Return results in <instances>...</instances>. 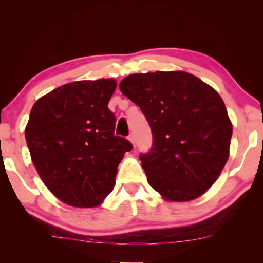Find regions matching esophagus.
Listing matches in <instances>:
<instances>
[{
    "label": "esophagus",
    "instance_id": "1",
    "mask_svg": "<svg viewBox=\"0 0 263 263\" xmlns=\"http://www.w3.org/2000/svg\"><path fill=\"white\" fill-rule=\"evenodd\" d=\"M128 140L132 142L133 146H136V138H135V135H133V133H131V135L128 136Z\"/></svg>",
    "mask_w": 263,
    "mask_h": 263
}]
</instances>
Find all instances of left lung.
<instances>
[{"instance_id":"obj_1","label":"left lung","mask_w":263,"mask_h":263,"mask_svg":"<svg viewBox=\"0 0 263 263\" xmlns=\"http://www.w3.org/2000/svg\"><path fill=\"white\" fill-rule=\"evenodd\" d=\"M119 89L152 131V147L139 155L149 185L168 201L205 193L228 161L232 137L219 94L185 72L128 75Z\"/></svg>"}]
</instances>
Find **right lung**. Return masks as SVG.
I'll return each instance as SVG.
<instances>
[{
  "label": "right lung",
  "instance_id": "add662e5",
  "mask_svg": "<svg viewBox=\"0 0 263 263\" xmlns=\"http://www.w3.org/2000/svg\"><path fill=\"white\" fill-rule=\"evenodd\" d=\"M114 79L64 84L39 99L25 128L31 159L51 193L78 208L99 205L112 191L132 144L115 136L108 103Z\"/></svg>",
  "mask_w": 263,
  "mask_h": 263
}]
</instances>
